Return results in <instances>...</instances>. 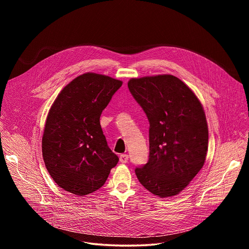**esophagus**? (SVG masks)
<instances>
[{"label":"esophagus","instance_id":"obj_1","mask_svg":"<svg viewBox=\"0 0 249 249\" xmlns=\"http://www.w3.org/2000/svg\"><path fill=\"white\" fill-rule=\"evenodd\" d=\"M119 160H120V162H122V163H126V162L128 161V160H129V156H128V155H126V154H122V155H120Z\"/></svg>","mask_w":249,"mask_h":249}]
</instances>
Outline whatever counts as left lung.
<instances>
[{"instance_id": "left-lung-1", "label": "left lung", "mask_w": 249, "mask_h": 249, "mask_svg": "<svg viewBox=\"0 0 249 249\" xmlns=\"http://www.w3.org/2000/svg\"><path fill=\"white\" fill-rule=\"evenodd\" d=\"M128 88L150 122L149 160L135 169L138 179L159 197L178 194L206 160L209 133L203 106L171 75L131 79Z\"/></svg>"}]
</instances>
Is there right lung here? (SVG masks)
Here are the masks:
<instances>
[{"label":"right lung","mask_w":249,"mask_h":249,"mask_svg":"<svg viewBox=\"0 0 249 249\" xmlns=\"http://www.w3.org/2000/svg\"><path fill=\"white\" fill-rule=\"evenodd\" d=\"M122 82L87 73L68 84L49 110L42 155L52 179L84 196L99 189L119 159L109 149L99 118Z\"/></svg>","instance_id":"obj_1"}]
</instances>
